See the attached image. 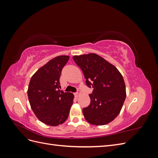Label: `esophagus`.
Masks as SVG:
<instances>
[{"instance_id":"esophagus-1","label":"esophagus","mask_w":158,"mask_h":158,"mask_svg":"<svg viewBox=\"0 0 158 158\" xmlns=\"http://www.w3.org/2000/svg\"><path fill=\"white\" fill-rule=\"evenodd\" d=\"M80 93H81L80 89H77V92H76V97H78L79 95H80Z\"/></svg>"}]
</instances>
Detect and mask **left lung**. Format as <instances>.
I'll return each mask as SVG.
<instances>
[{
    "instance_id": "1",
    "label": "left lung",
    "mask_w": 158,
    "mask_h": 158,
    "mask_svg": "<svg viewBox=\"0 0 158 158\" xmlns=\"http://www.w3.org/2000/svg\"><path fill=\"white\" fill-rule=\"evenodd\" d=\"M73 60L82 69L85 84L93 92L91 102L82 109L90 124L104 125L114 120L120 113L126 98L125 84L117 69L95 53L74 56Z\"/></svg>"
}]
</instances>
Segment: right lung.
I'll return each mask as SVG.
<instances>
[{
	"label": "right lung",
	"mask_w": 158,
	"mask_h": 158,
	"mask_svg": "<svg viewBox=\"0 0 158 158\" xmlns=\"http://www.w3.org/2000/svg\"><path fill=\"white\" fill-rule=\"evenodd\" d=\"M69 56H58L38 69L33 75L27 96L33 113L47 125L58 126L69 117L74 95L59 89L61 72Z\"/></svg>",
	"instance_id": "1"
}]
</instances>
